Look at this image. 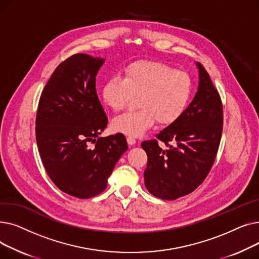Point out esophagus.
Returning a JSON list of instances; mask_svg holds the SVG:
<instances>
[{"instance_id": "esophagus-1", "label": "esophagus", "mask_w": 259, "mask_h": 259, "mask_svg": "<svg viewBox=\"0 0 259 259\" xmlns=\"http://www.w3.org/2000/svg\"><path fill=\"white\" fill-rule=\"evenodd\" d=\"M127 143H128V145L133 146V145H135V143H137V141H135V139L132 138V137H128L127 138Z\"/></svg>"}]
</instances>
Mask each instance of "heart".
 Wrapping results in <instances>:
<instances>
[{"instance_id": "heart-1", "label": "heart", "mask_w": 259, "mask_h": 259, "mask_svg": "<svg viewBox=\"0 0 259 259\" xmlns=\"http://www.w3.org/2000/svg\"><path fill=\"white\" fill-rule=\"evenodd\" d=\"M192 89V78L186 71L160 62L138 61L126 66L121 76L109 77L101 97L113 111H120L138 97V110L114 117L111 126L116 132L141 137L155 119L161 126L178 120L191 100Z\"/></svg>"}]
</instances>
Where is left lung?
<instances>
[{
	"label": "left lung",
	"mask_w": 259,
	"mask_h": 259,
	"mask_svg": "<svg viewBox=\"0 0 259 259\" xmlns=\"http://www.w3.org/2000/svg\"><path fill=\"white\" fill-rule=\"evenodd\" d=\"M199 71L198 89L184 114L162 129L157 140L142 147L148 162L145 186L152 195L174 200L193 192L205 181L219 151L223 132V104L205 68ZM168 148H161L158 141Z\"/></svg>",
	"instance_id": "left-lung-1"
}]
</instances>
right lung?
Returning a JSON list of instances; mask_svg holds the SVG:
<instances>
[{"label":"right lung","instance_id":"1","mask_svg":"<svg viewBox=\"0 0 259 259\" xmlns=\"http://www.w3.org/2000/svg\"><path fill=\"white\" fill-rule=\"evenodd\" d=\"M104 62L85 53L62 62L40 94L37 107L35 137L40 159L56 186L77 198L102 193L128 149L120 133L100 137L108 118L98 98L95 77Z\"/></svg>","mask_w":259,"mask_h":259}]
</instances>
